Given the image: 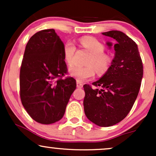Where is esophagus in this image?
I'll use <instances>...</instances> for the list:
<instances>
[{
	"instance_id": "esophagus-1",
	"label": "esophagus",
	"mask_w": 156,
	"mask_h": 156,
	"mask_svg": "<svg viewBox=\"0 0 156 156\" xmlns=\"http://www.w3.org/2000/svg\"><path fill=\"white\" fill-rule=\"evenodd\" d=\"M76 84H77V87H78V88H82L83 86V84L82 83H80V82H79V81H77Z\"/></svg>"
}]
</instances>
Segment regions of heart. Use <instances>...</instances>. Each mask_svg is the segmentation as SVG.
I'll return each instance as SVG.
<instances>
[{"mask_svg": "<svg viewBox=\"0 0 156 156\" xmlns=\"http://www.w3.org/2000/svg\"><path fill=\"white\" fill-rule=\"evenodd\" d=\"M80 44L91 53V56L86 63L88 66L72 67L69 70L70 76L74 77L78 81L82 82L93 78L95 74V70L98 75H103L106 73L110 67L112 59L108 55L104 53V45L98 39L89 37L80 39ZM76 51V45L72 42H67L64 44V58L68 65L73 64Z\"/></svg>", "mask_w": 156, "mask_h": 156, "instance_id": "1", "label": "heart"}]
</instances>
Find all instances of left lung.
I'll return each instance as SVG.
<instances>
[{"label":"left lung","mask_w":156,"mask_h":156,"mask_svg":"<svg viewBox=\"0 0 156 156\" xmlns=\"http://www.w3.org/2000/svg\"><path fill=\"white\" fill-rule=\"evenodd\" d=\"M102 34L115 39V55L104 76L92 83L94 88L83 85V106L91 122L109 127L125 119L131 110L140 89L143 64L137 44L125 34L119 31Z\"/></svg>","instance_id":"obj_1"}]
</instances>
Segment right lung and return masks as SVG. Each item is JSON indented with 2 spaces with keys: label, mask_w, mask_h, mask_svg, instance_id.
Listing matches in <instances>:
<instances>
[{
  "label": "right lung",
  "mask_w": 156,
  "mask_h": 156,
  "mask_svg": "<svg viewBox=\"0 0 156 156\" xmlns=\"http://www.w3.org/2000/svg\"><path fill=\"white\" fill-rule=\"evenodd\" d=\"M64 43L54 29L34 34L26 44L20 72L22 104L34 120L48 125L63 117L76 80L67 74Z\"/></svg>",
  "instance_id": "obj_1"
}]
</instances>
